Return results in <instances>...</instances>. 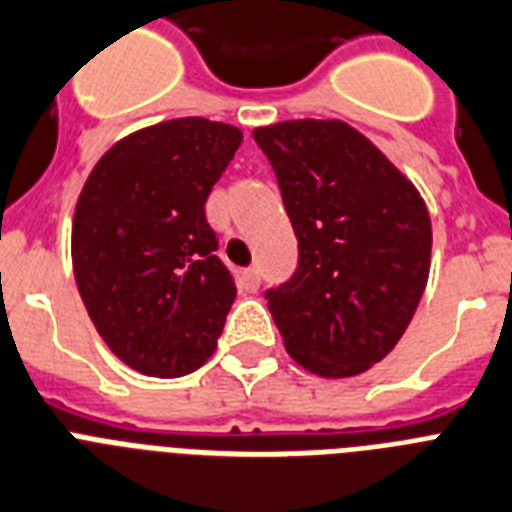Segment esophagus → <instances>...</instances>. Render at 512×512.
<instances>
[{
    "label": "esophagus",
    "instance_id": "1",
    "mask_svg": "<svg viewBox=\"0 0 512 512\" xmlns=\"http://www.w3.org/2000/svg\"><path fill=\"white\" fill-rule=\"evenodd\" d=\"M257 286H260V270L244 268L242 273H239V289H242V292H255Z\"/></svg>",
    "mask_w": 512,
    "mask_h": 512
}]
</instances>
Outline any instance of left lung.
<instances>
[{"label": "left lung", "instance_id": "obj_1", "mask_svg": "<svg viewBox=\"0 0 512 512\" xmlns=\"http://www.w3.org/2000/svg\"><path fill=\"white\" fill-rule=\"evenodd\" d=\"M252 136L299 242L294 276L265 292L286 352L315 376L365 373L400 342L429 281L426 202L344 120H284Z\"/></svg>", "mask_w": 512, "mask_h": 512}]
</instances>
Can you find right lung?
Wrapping results in <instances>:
<instances>
[{"instance_id":"right-lung-1","label":"right lung","mask_w":512,"mask_h":512,"mask_svg":"<svg viewBox=\"0 0 512 512\" xmlns=\"http://www.w3.org/2000/svg\"><path fill=\"white\" fill-rule=\"evenodd\" d=\"M242 131L162 120L115 141L73 215V276L91 323L134 371L178 378L205 365L236 299L205 202Z\"/></svg>"}]
</instances>
